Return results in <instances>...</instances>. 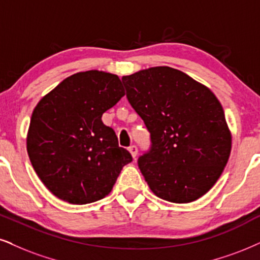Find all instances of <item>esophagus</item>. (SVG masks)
<instances>
[{
	"mask_svg": "<svg viewBox=\"0 0 260 260\" xmlns=\"http://www.w3.org/2000/svg\"><path fill=\"white\" fill-rule=\"evenodd\" d=\"M129 152L131 153V155H133V158L135 159L136 155H137V152H139V148H137V146L133 145V146L129 147Z\"/></svg>",
	"mask_w": 260,
	"mask_h": 260,
	"instance_id": "34e87169",
	"label": "esophagus"
}]
</instances>
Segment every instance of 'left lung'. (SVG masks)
<instances>
[{"mask_svg":"<svg viewBox=\"0 0 260 260\" xmlns=\"http://www.w3.org/2000/svg\"><path fill=\"white\" fill-rule=\"evenodd\" d=\"M127 101L150 134L137 159L156 197L190 203L207 193L222 175L232 136L222 105L210 89L168 66L121 78Z\"/></svg>","mask_w":260,"mask_h":260,"instance_id":"obj_1","label":"left lung"}]
</instances>
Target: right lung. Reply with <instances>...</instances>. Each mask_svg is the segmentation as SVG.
Listing matches in <instances>:
<instances>
[{"mask_svg": "<svg viewBox=\"0 0 260 260\" xmlns=\"http://www.w3.org/2000/svg\"><path fill=\"white\" fill-rule=\"evenodd\" d=\"M124 95L118 76L86 71L67 77L35 107L28 158L55 197L76 205L101 200L133 161L101 119Z\"/></svg>", "mask_w": 260, "mask_h": 260, "instance_id": "add662e5", "label": "right lung"}]
</instances>
